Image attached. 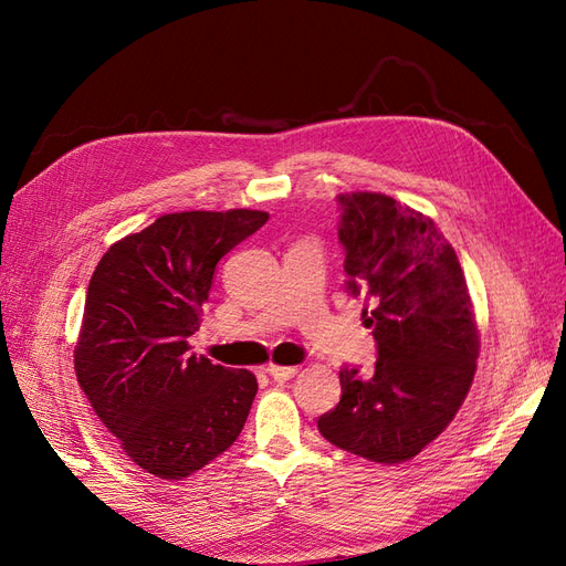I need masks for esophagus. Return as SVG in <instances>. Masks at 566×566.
I'll use <instances>...</instances> for the list:
<instances>
[{
	"instance_id": "esophagus-1",
	"label": "esophagus",
	"mask_w": 566,
	"mask_h": 566,
	"mask_svg": "<svg viewBox=\"0 0 566 566\" xmlns=\"http://www.w3.org/2000/svg\"><path fill=\"white\" fill-rule=\"evenodd\" d=\"M297 366H276V364H269L266 366V373L271 375L273 380L276 382H285V380H290V378H295L297 375Z\"/></svg>"
}]
</instances>
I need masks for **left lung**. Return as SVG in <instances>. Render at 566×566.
<instances>
[{
  "instance_id": "left-lung-1",
  "label": "left lung",
  "mask_w": 566,
  "mask_h": 566,
  "mask_svg": "<svg viewBox=\"0 0 566 566\" xmlns=\"http://www.w3.org/2000/svg\"><path fill=\"white\" fill-rule=\"evenodd\" d=\"M347 290L364 310L378 361L342 368L339 403L318 418L337 449L397 465L434 441L465 401L479 325L455 250L430 217L385 193H342Z\"/></svg>"
}]
</instances>
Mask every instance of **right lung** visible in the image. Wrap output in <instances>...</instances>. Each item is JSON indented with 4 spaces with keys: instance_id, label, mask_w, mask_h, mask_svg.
<instances>
[{
    "instance_id": "1",
    "label": "right lung",
    "mask_w": 566,
    "mask_h": 566,
    "mask_svg": "<svg viewBox=\"0 0 566 566\" xmlns=\"http://www.w3.org/2000/svg\"><path fill=\"white\" fill-rule=\"evenodd\" d=\"M269 214L172 212L113 243L94 269L75 345V375L132 462L184 479L241 434L256 394L245 368L188 349L217 262Z\"/></svg>"
}]
</instances>
